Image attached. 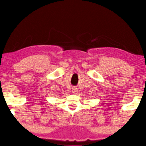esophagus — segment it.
Instances as JSON below:
<instances>
[{
    "label": "esophagus",
    "instance_id": "obj_1",
    "mask_svg": "<svg viewBox=\"0 0 146 146\" xmlns=\"http://www.w3.org/2000/svg\"><path fill=\"white\" fill-rule=\"evenodd\" d=\"M72 91L73 92V93H77L78 92V88L76 87H72Z\"/></svg>",
    "mask_w": 146,
    "mask_h": 146
}]
</instances>
